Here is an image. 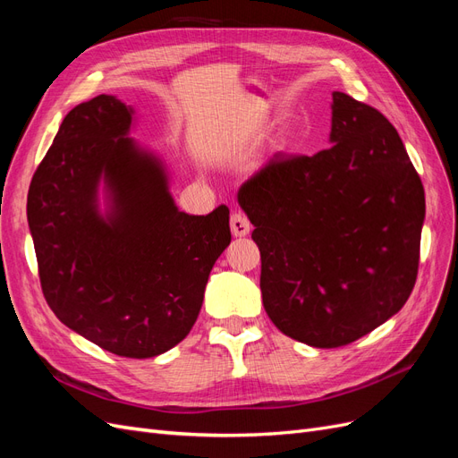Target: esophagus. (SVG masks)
I'll return each mask as SVG.
<instances>
[{
	"label": "esophagus",
	"mask_w": 458,
	"mask_h": 458,
	"mask_svg": "<svg viewBox=\"0 0 458 458\" xmlns=\"http://www.w3.org/2000/svg\"><path fill=\"white\" fill-rule=\"evenodd\" d=\"M250 229H252L250 221H248V217L244 214L234 212L231 216V233H233V237H246V234L250 233Z\"/></svg>",
	"instance_id": "esophagus-1"
}]
</instances>
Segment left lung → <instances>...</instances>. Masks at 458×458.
<instances>
[{"mask_svg": "<svg viewBox=\"0 0 458 458\" xmlns=\"http://www.w3.org/2000/svg\"><path fill=\"white\" fill-rule=\"evenodd\" d=\"M328 148L273 155L239 189L256 227L259 288L273 325L340 348L394 317L419 271L424 187L377 108L332 93Z\"/></svg>", "mask_w": 458, "mask_h": 458, "instance_id": "8db88e82", "label": "left lung"}]
</instances>
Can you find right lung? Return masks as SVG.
I'll return each mask as SVG.
<instances>
[{
    "instance_id": "right-lung-1",
    "label": "right lung",
    "mask_w": 458,
    "mask_h": 458,
    "mask_svg": "<svg viewBox=\"0 0 458 458\" xmlns=\"http://www.w3.org/2000/svg\"><path fill=\"white\" fill-rule=\"evenodd\" d=\"M133 123L114 95L74 106L32 177L26 214L59 321L110 353L147 359L189 335L231 231L227 206L179 210L168 165L130 137Z\"/></svg>"
}]
</instances>
